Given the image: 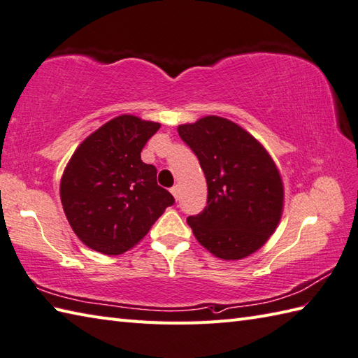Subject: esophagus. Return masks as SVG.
Instances as JSON below:
<instances>
[{"label": "esophagus", "instance_id": "1", "mask_svg": "<svg viewBox=\"0 0 358 358\" xmlns=\"http://www.w3.org/2000/svg\"><path fill=\"white\" fill-rule=\"evenodd\" d=\"M171 192H172V195H173V199H175V200H178V199H180V186L175 185V186L171 189Z\"/></svg>", "mask_w": 358, "mask_h": 358}]
</instances>
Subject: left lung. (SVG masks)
<instances>
[{
	"label": "left lung",
	"instance_id": "8db88e82",
	"mask_svg": "<svg viewBox=\"0 0 358 358\" xmlns=\"http://www.w3.org/2000/svg\"><path fill=\"white\" fill-rule=\"evenodd\" d=\"M178 135L200 162L208 206L187 217L195 238L223 260H240L275 232L283 212V181L262 143L222 117L180 124Z\"/></svg>",
	"mask_w": 358,
	"mask_h": 358
}]
</instances>
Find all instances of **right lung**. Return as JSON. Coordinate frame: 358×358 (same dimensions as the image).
<instances>
[{"mask_svg": "<svg viewBox=\"0 0 358 358\" xmlns=\"http://www.w3.org/2000/svg\"><path fill=\"white\" fill-rule=\"evenodd\" d=\"M159 123L120 115L83 141L67 163L59 195L67 222L90 249L120 255L149 232L175 203L157 185L155 166L141 162Z\"/></svg>", "mask_w": 358, "mask_h": 358, "instance_id": "add662e5", "label": "right lung"}]
</instances>
